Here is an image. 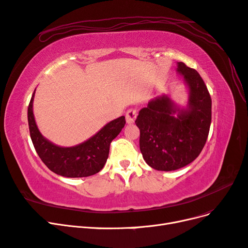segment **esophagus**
<instances>
[{
	"label": "esophagus",
	"mask_w": 248,
	"mask_h": 248,
	"mask_svg": "<svg viewBox=\"0 0 248 248\" xmlns=\"http://www.w3.org/2000/svg\"><path fill=\"white\" fill-rule=\"evenodd\" d=\"M137 118V110L136 109H129L126 112V123L127 124H132L136 121Z\"/></svg>",
	"instance_id": "1"
}]
</instances>
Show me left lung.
<instances>
[{
  "label": "left lung",
  "instance_id": "8db88e82",
  "mask_svg": "<svg viewBox=\"0 0 248 248\" xmlns=\"http://www.w3.org/2000/svg\"><path fill=\"white\" fill-rule=\"evenodd\" d=\"M176 71L188 89L186 107L163 94L150 100L136 120L142 158L157 170H176L192 162L204 148L211 125L212 101L204 80L183 62L177 63Z\"/></svg>",
  "mask_w": 248,
  "mask_h": 248
}]
</instances>
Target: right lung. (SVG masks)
Masks as SVG:
<instances>
[{
    "mask_svg": "<svg viewBox=\"0 0 248 248\" xmlns=\"http://www.w3.org/2000/svg\"><path fill=\"white\" fill-rule=\"evenodd\" d=\"M34 95L35 91L28 108L29 129L36 152L43 163L55 174L67 178L89 177L100 171L108 158L111 140L125 126V117L112 120L78 145L61 147L44 138L39 131L33 112Z\"/></svg>",
    "mask_w": 248,
    "mask_h": 248,
    "instance_id": "right-lung-1",
    "label": "right lung"
}]
</instances>
